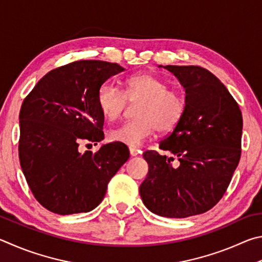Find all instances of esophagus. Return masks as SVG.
I'll return each mask as SVG.
<instances>
[{"mask_svg": "<svg viewBox=\"0 0 262 262\" xmlns=\"http://www.w3.org/2000/svg\"><path fill=\"white\" fill-rule=\"evenodd\" d=\"M128 150H130L131 157H137V155L140 153V150H138L137 148H134V147H130V148H128Z\"/></svg>", "mask_w": 262, "mask_h": 262, "instance_id": "obj_1", "label": "esophagus"}]
</instances>
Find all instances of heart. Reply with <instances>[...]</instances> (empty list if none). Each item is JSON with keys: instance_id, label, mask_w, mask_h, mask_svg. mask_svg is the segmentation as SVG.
Wrapping results in <instances>:
<instances>
[{"instance_id": "obj_1", "label": "heart", "mask_w": 262, "mask_h": 262, "mask_svg": "<svg viewBox=\"0 0 262 262\" xmlns=\"http://www.w3.org/2000/svg\"><path fill=\"white\" fill-rule=\"evenodd\" d=\"M98 105L105 119L121 117L128 102H139L135 121L122 124L109 132V139L130 147H139L155 128L169 132L184 116L186 103L180 92L169 90L161 78L150 73L132 76L124 82V93L113 82H104L98 92Z\"/></svg>"}]
</instances>
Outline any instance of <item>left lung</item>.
<instances>
[{"mask_svg": "<svg viewBox=\"0 0 262 262\" xmlns=\"http://www.w3.org/2000/svg\"><path fill=\"white\" fill-rule=\"evenodd\" d=\"M185 90V113L159 147L144 153L148 173L139 187L144 205L163 217L184 219L207 212L227 191L241 159L243 117L219 78L195 66H159Z\"/></svg>", "mask_w": 262, "mask_h": 262, "instance_id": "obj_1", "label": "left lung"}]
</instances>
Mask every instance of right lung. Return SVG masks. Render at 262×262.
<instances>
[{
	"instance_id": "1",
	"label": "right lung",
	"mask_w": 262,
	"mask_h": 262,
	"mask_svg": "<svg viewBox=\"0 0 262 262\" xmlns=\"http://www.w3.org/2000/svg\"><path fill=\"white\" fill-rule=\"evenodd\" d=\"M117 63L77 61L43 76L19 113V161L35 199L56 214L91 212L102 201L112 177L130 153L119 144L81 153V143L103 140L104 116L98 92Z\"/></svg>"
}]
</instances>
